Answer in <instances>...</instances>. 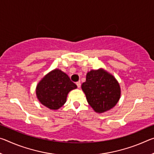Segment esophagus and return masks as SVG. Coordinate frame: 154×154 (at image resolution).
<instances>
[{
    "instance_id": "1",
    "label": "esophagus",
    "mask_w": 154,
    "mask_h": 154,
    "mask_svg": "<svg viewBox=\"0 0 154 154\" xmlns=\"http://www.w3.org/2000/svg\"><path fill=\"white\" fill-rule=\"evenodd\" d=\"M76 85H77V88H79L81 87V83H80V82H77V83H76Z\"/></svg>"
}]
</instances>
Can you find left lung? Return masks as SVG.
<instances>
[{"label":"left lung","mask_w":154,"mask_h":154,"mask_svg":"<svg viewBox=\"0 0 154 154\" xmlns=\"http://www.w3.org/2000/svg\"><path fill=\"white\" fill-rule=\"evenodd\" d=\"M82 89L88 104L97 113H103L113 108L121 96L118 80L102 68L88 72Z\"/></svg>","instance_id":"1"}]
</instances>
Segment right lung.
I'll list each match as a JSON object with an SVG mask.
<instances>
[{
  "instance_id": "1",
  "label": "right lung",
  "mask_w": 154,
  "mask_h": 154,
  "mask_svg": "<svg viewBox=\"0 0 154 154\" xmlns=\"http://www.w3.org/2000/svg\"><path fill=\"white\" fill-rule=\"evenodd\" d=\"M77 86L61 70H52L44 76L36 88L38 101L51 110L62 107L66 101L68 94Z\"/></svg>"
}]
</instances>
